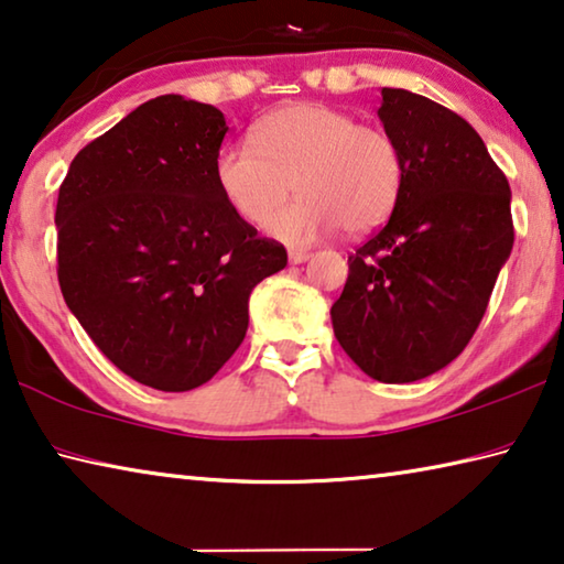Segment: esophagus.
Wrapping results in <instances>:
<instances>
[{
  "mask_svg": "<svg viewBox=\"0 0 564 564\" xmlns=\"http://www.w3.org/2000/svg\"><path fill=\"white\" fill-rule=\"evenodd\" d=\"M288 259H290V264H302L310 259V252H305V249H290Z\"/></svg>",
  "mask_w": 564,
  "mask_h": 564,
  "instance_id": "esophagus-1",
  "label": "esophagus"
}]
</instances>
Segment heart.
<instances>
[{"instance_id":"heart-1","label":"heart","mask_w":564,"mask_h":564,"mask_svg":"<svg viewBox=\"0 0 564 564\" xmlns=\"http://www.w3.org/2000/svg\"><path fill=\"white\" fill-rule=\"evenodd\" d=\"M214 181L229 209L249 224L297 187L301 196L267 221L274 239L305 247L337 229L370 234L391 219L405 184V155L391 131L348 110L292 102L259 118L252 143H224Z\"/></svg>"}]
</instances>
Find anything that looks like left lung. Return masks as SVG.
I'll use <instances>...</instances> for the list:
<instances>
[{"label":"left lung","mask_w":564,"mask_h":564,"mask_svg":"<svg viewBox=\"0 0 564 564\" xmlns=\"http://www.w3.org/2000/svg\"><path fill=\"white\" fill-rule=\"evenodd\" d=\"M378 116L405 155L391 219L348 257L330 310L350 360L380 383L446 368L479 327L514 245L509 181L462 116L383 88Z\"/></svg>","instance_id":"1"}]
</instances>
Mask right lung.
Listing matches in <instances>:
<instances>
[{
    "mask_svg": "<svg viewBox=\"0 0 564 564\" xmlns=\"http://www.w3.org/2000/svg\"><path fill=\"white\" fill-rule=\"evenodd\" d=\"M227 131L214 106L161 95L85 145L59 186L67 307L112 366L155 391L212 380L245 340L249 294L288 264L216 188Z\"/></svg>",
    "mask_w": 564,
    "mask_h": 564,
    "instance_id": "obj_1",
    "label": "right lung"
}]
</instances>
